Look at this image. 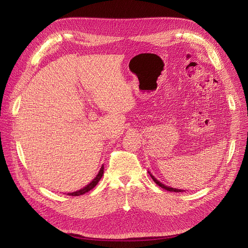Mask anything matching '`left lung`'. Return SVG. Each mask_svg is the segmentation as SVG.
Instances as JSON below:
<instances>
[{
	"label": "left lung",
	"instance_id": "8db88e82",
	"mask_svg": "<svg viewBox=\"0 0 248 248\" xmlns=\"http://www.w3.org/2000/svg\"><path fill=\"white\" fill-rule=\"evenodd\" d=\"M149 174L151 175V177H152V179L154 180V182H155V184H157L158 186H160L161 188H163V189H165V190H167V191H170V192H183V190H181V189H176V188H172V187H168V186H166V185H164V184H162L161 183V182L159 181V180H157V179H155L150 172H149Z\"/></svg>",
	"mask_w": 248,
	"mask_h": 248
}]
</instances>
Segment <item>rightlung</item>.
Returning a JSON list of instances; mask_svg holds the SVG:
<instances>
[{
	"mask_svg": "<svg viewBox=\"0 0 248 248\" xmlns=\"http://www.w3.org/2000/svg\"><path fill=\"white\" fill-rule=\"evenodd\" d=\"M103 169H104V167L102 166V167L100 168V170H99L98 174L96 175V177H95V178H94L93 181H91L88 185H86L85 187H83L82 189L78 190V191H76V192L68 193L67 195H70V196H79V195H83V194H85L86 192L90 191L91 189H93V188H94V187L97 185V183H98L99 180L101 179V177H102V175H103Z\"/></svg>",
	"mask_w": 248,
	"mask_h": 248,
	"instance_id": "obj_1",
	"label": "right lung"
}]
</instances>
